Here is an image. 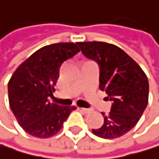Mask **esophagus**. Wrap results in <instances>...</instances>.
<instances>
[{
	"label": "esophagus",
	"instance_id": "34e87169",
	"mask_svg": "<svg viewBox=\"0 0 159 159\" xmlns=\"http://www.w3.org/2000/svg\"><path fill=\"white\" fill-rule=\"evenodd\" d=\"M78 109H79V110H80V111L84 112V113H89V112H90V109H87V108H82V107H79Z\"/></svg>",
	"mask_w": 159,
	"mask_h": 159
}]
</instances>
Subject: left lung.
Masks as SVG:
<instances>
[{
  "mask_svg": "<svg viewBox=\"0 0 159 159\" xmlns=\"http://www.w3.org/2000/svg\"><path fill=\"white\" fill-rule=\"evenodd\" d=\"M82 54L97 63L99 88L111 101L110 112L102 113L104 123L92 129L99 137L113 139L131 130L148 103L149 85L145 73L132 58L115 45L105 42L77 43Z\"/></svg>",
  "mask_w": 159,
  "mask_h": 159,
  "instance_id": "1",
  "label": "left lung"
}]
</instances>
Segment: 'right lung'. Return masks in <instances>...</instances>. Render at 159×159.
I'll return each mask as SVG.
<instances>
[{
	"instance_id": "1",
	"label": "right lung",
	"mask_w": 159,
	"mask_h": 159,
	"mask_svg": "<svg viewBox=\"0 0 159 159\" xmlns=\"http://www.w3.org/2000/svg\"><path fill=\"white\" fill-rule=\"evenodd\" d=\"M80 51L77 44L57 43L39 49L19 66L8 84L9 102L23 129L32 136L48 138L56 134L74 106L49 101L65 61Z\"/></svg>"
}]
</instances>
